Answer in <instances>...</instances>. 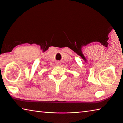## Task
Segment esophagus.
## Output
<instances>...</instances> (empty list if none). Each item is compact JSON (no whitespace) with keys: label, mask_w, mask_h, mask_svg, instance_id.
<instances>
[{"label":"esophagus","mask_w":123,"mask_h":123,"mask_svg":"<svg viewBox=\"0 0 123 123\" xmlns=\"http://www.w3.org/2000/svg\"><path fill=\"white\" fill-rule=\"evenodd\" d=\"M57 65H60V62H57Z\"/></svg>","instance_id":"1"}]
</instances>
